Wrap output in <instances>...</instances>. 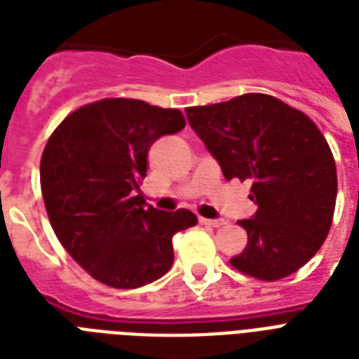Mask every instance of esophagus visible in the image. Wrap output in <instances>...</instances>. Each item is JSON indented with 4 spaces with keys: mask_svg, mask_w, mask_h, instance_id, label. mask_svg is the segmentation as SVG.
<instances>
[{
    "mask_svg": "<svg viewBox=\"0 0 359 359\" xmlns=\"http://www.w3.org/2000/svg\"><path fill=\"white\" fill-rule=\"evenodd\" d=\"M199 224L208 225V227H219V225L225 224V219H222V218H214V219H210V218H199Z\"/></svg>",
    "mask_w": 359,
    "mask_h": 359,
    "instance_id": "1",
    "label": "esophagus"
}]
</instances>
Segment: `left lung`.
Listing matches in <instances>:
<instances>
[{"label":"left lung","instance_id":"1","mask_svg":"<svg viewBox=\"0 0 359 359\" xmlns=\"http://www.w3.org/2000/svg\"><path fill=\"white\" fill-rule=\"evenodd\" d=\"M186 117L225 179L253 180L257 210L238 222L248 245L231 264L262 281L294 273L320 250L334 218L337 171L320 130L261 93L188 108Z\"/></svg>","mask_w":359,"mask_h":359}]
</instances>
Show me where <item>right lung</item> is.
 Instances as JSON below:
<instances>
[{"label":"right lung","instance_id":"right-lung-1","mask_svg":"<svg viewBox=\"0 0 359 359\" xmlns=\"http://www.w3.org/2000/svg\"><path fill=\"white\" fill-rule=\"evenodd\" d=\"M186 126L179 109L106 98L76 109L50 135L41 158L48 218L69 255L100 283L137 289L173 264L175 233L196 214L147 207L140 182L149 149Z\"/></svg>","mask_w":359,"mask_h":359}]
</instances>
